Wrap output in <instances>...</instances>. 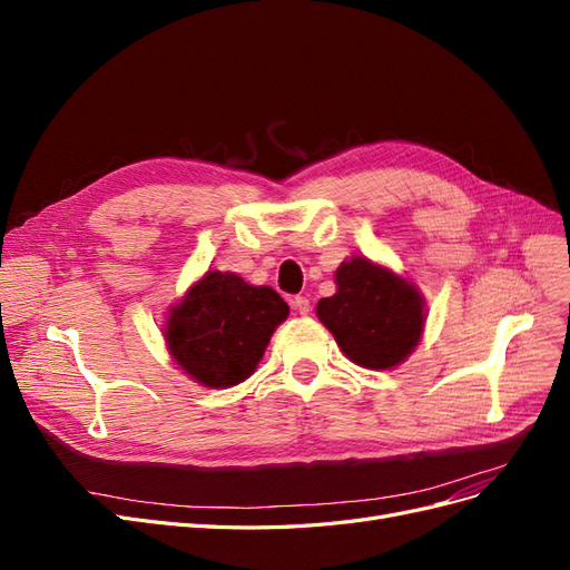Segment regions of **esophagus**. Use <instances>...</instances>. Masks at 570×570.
Wrapping results in <instances>:
<instances>
[{
    "label": "esophagus",
    "instance_id": "obj_1",
    "mask_svg": "<svg viewBox=\"0 0 570 570\" xmlns=\"http://www.w3.org/2000/svg\"><path fill=\"white\" fill-rule=\"evenodd\" d=\"M292 306H295V312L299 316H306L308 312H312V302H308L306 297H295V299H292Z\"/></svg>",
    "mask_w": 570,
    "mask_h": 570
}]
</instances>
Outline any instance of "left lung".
Segmentation results:
<instances>
[{
    "instance_id": "obj_1",
    "label": "left lung",
    "mask_w": 570,
    "mask_h": 570,
    "mask_svg": "<svg viewBox=\"0 0 570 570\" xmlns=\"http://www.w3.org/2000/svg\"><path fill=\"white\" fill-rule=\"evenodd\" d=\"M337 292L316 306L321 323L356 366L387 371L416 350L425 302L419 287L390 268L352 256L335 271Z\"/></svg>"
}]
</instances>
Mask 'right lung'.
I'll return each mask as SVG.
<instances>
[{
  "label": "right lung",
  "mask_w": 570,
  "mask_h": 570,
  "mask_svg": "<svg viewBox=\"0 0 570 570\" xmlns=\"http://www.w3.org/2000/svg\"><path fill=\"white\" fill-rule=\"evenodd\" d=\"M289 306L268 285L235 273L209 271L170 306L164 337L176 364L204 387L247 381Z\"/></svg>",
  "instance_id": "1"
}]
</instances>
